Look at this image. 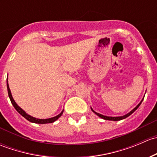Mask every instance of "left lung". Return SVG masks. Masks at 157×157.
<instances>
[{
    "label": "left lung",
    "mask_w": 157,
    "mask_h": 157,
    "mask_svg": "<svg viewBox=\"0 0 157 157\" xmlns=\"http://www.w3.org/2000/svg\"><path fill=\"white\" fill-rule=\"evenodd\" d=\"M143 99H142L141 102H140V103H139L138 105H137V106L135 107V108L133 109L132 111H131V112H130L129 113H128L127 115H124V116H120V117H109V116H105V115H101V114L97 113V112H95V111H93L92 109H92V111H93V112H94L95 114H96V115H97L98 116L100 117V118H103V119H105V120H110V121H119V120L124 119V118H127V117L129 116V115H131V114H132L133 112H134V111L136 110V109H137V108H138L139 106H140V104H141V102H142V101H143Z\"/></svg>",
    "instance_id": "8db88e82"
}]
</instances>
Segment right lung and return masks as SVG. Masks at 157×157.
<instances>
[{"mask_svg":"<svg viewBox=\"0 0 157 157\" xmlns=\"http://www.w3.org/2000/svg\"><path fill=\"white\" fill-rule=\"evenodd\" d=\"M7 91H8V96H9V98H10V101H11V103L13 104V105L14 108L16 109V110H17V112H18L19 113L22 115V116H23L25 118H26V119H27L28 121H29L30 122L37 123V124H47V123H52V122H54V121H56V120L58 119L59 117H61V115H62L63 111L59 114V115H57V116L53 117V118H48V119H39V118H33V117L30 116L29 115L26 114V112H25L23 109L20 108V106H18V105L16 103L15 101H14V99H13L12 95H11V93H10V88H9L8 82L7 83Z\"/></svg>","mask_w":157,"mask_h":157,"instance_id":"right-lung-1","label":"right lung"}]
</instances>
